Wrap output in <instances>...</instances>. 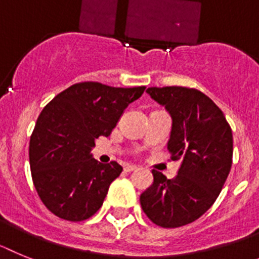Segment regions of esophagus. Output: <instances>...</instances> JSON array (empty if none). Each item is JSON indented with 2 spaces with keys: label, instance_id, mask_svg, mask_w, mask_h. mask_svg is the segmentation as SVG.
<instances>
[{
  "label": "esophagus",
  "instance_id": "34e87169",
  "mask_svg": "<svg viewBox=\"0 0 259 259\" xmlns=\"http://www.w3.org/2000/svg\"><path fill=\"white\" fill-rule=\"evenodd\" d=\"M136 169H137L136 165H126V167H125V170H126V172H133V170H136Z\"/></svg>",
  "mask_w": 259,
  "mask_h": 259
}]
</instances>
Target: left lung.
Segmentation results:
<instances>
[{
    "instance_id": "8db88e82",
    "label": "left lung",
    "mask_w": 259,
    "mask_h": 259,
    "mask_svg": "<svg viewBox=\"0 0 259 259\" xmlns=\"http://www.w3.org/2000/svg\"><path fill=\"white\" fill-rule=\"evenodd\" d=\"M146 92L170 114L167 148L181 165L172 180L152 169L154 183L139 201L152 223L177 228L201 218L222 192L232 165V130L220 108L198 90L150 87Z\"/></svg>"
}]
</instances>
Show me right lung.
Segmentation results:
<instances>
[{"label":"right lung","mask_w":259,"mask_h":259,"mask_svg":"<svg viewBox=\"0 0 259 259\" xmlns=\"http://www.w3.org/2000/svg\"><path fill=\"white\" fill-rule=\"evenodd\" d=\"M145 89L76 83L39 114L30 139L31 173L40 199L56 217L82 222L102 207L122 167L117 161L99 163L91 150L99 137L111 134Z\"/></svg>","instance_id":"add662e5"}]
</instances>
